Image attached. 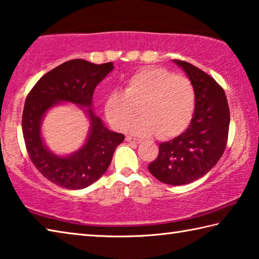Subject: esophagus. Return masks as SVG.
Listing matches in <instances>:
<instances>
[{"label":"esophagus","mask_w":259,"mask_h":259,"mask_svg":"<svg viewBox=\"0 0 259 259\" xmlns=\"http://www.w3.org/2000/svg\"><path fill=\"white\" fill-rule=\"evenodd\" d=\"M126 141L127 142H131V143H141L142 140L137 139V138H132V137H127L126 138Z\"/></svg>","instance_id":"1"}]
</instances>
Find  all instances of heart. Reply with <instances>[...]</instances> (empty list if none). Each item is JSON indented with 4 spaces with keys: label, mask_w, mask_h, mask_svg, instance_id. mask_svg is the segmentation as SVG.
Masks as SVG:
<instances>
[{
    "label": "heart",
    "mask_w": 259,
    "mask_h": 259,
    "mask_svg": "<svg viewBox=\"0 0 259 259\" xmlns=\"http://www.w3.org/2000/svg\"><path fill=\"white\" fill-rule=\"evenodd\" d=\"M194 107L196 90L188 77L149 67L131 75L121 92L107 99L104 111L113 128L124 130L140 110L142 118L130 126L131 132L169 139L187 128Z\"/></svg>",
    "instance_id": "b5f03b06"
}]
</instances>
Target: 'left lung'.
I'll return each mask as SVG.
<instances>
[{"label": "left lung", "mask_w": 259, "mask_h": 259, "mask_svg": "<svg viewBox=\"0 0 259 259\" xmlns=\"http://www.w3.org/2000/svg\"><path fill=\"white\" fill-rule=\"evenodd\" d=\"M196 90L193 117L185 132L159 144L158 157L148 166L162 183L183 185L202 178L223 156L228 143L230 109L224 90L207 72L175 60Z\"/></svg>", "instance_id": "obj_1"}]
</instances>
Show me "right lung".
Listing matches in <instances>:
<instances>
[{
	"label": "right lung",
	"instance_id": "obj_1",
	"mask_svg": "<svg viewBox=\"0 0 259 259\" xmlns=\"http://www.w3.org/2000/svg\"><path fill=\"white\" fill-rule=\"evenodd\" d=\"M112 69V62L94 65L74 59L47 72L27 95L21 120L26 149L31 162L50 182L69 190L89 187L104 174L116 148L124 141L125 135L109 131L91 109L94 89ZM60 102L88 106L91 121L84 146L67 157L48 151L40 137L45 112Z\"/></svg>",
	"mask_w": 259,
	"mask_h": 259
}]
</instances>
